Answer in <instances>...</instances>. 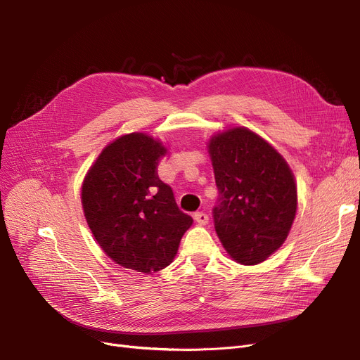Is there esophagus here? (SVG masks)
I'll return each instance as SVG.
<instances>
[{
    "label": "esophagus",
    "mask_w": 360,
    "mask_h": 360,
    "mask_svg": "<svg viewBox=\"0 0 360 360\" xmlns=\"http://www.w3.org/2000/svg\"><path fill=\"white\" fill-rule=\"evenodd\" d=\"M194 219H195V221H197L198 224H207V221H209V216H207V214L202 213V212H197V213L194 214Z\"/></svg>",
    "instance_id": "34e87169"
}]
</instances>
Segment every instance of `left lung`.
<instances>
[{"mask_svg": "<svg viewBox=\"0 0 360 360\" xmlns=\"http://www.w3.org/2000/svg\"><path fill=\"white\" fill-rule=\"evenodd\" d=\"M219 190L216 233L243 266L266 261L286 240L297 209V188L288 162L254 131L233 127L209 141Z\"/></svg>", "mask_w": 360, "mask_h": 360, "instance_id": "8db88e82", "label": "left lung"}]
</instances>
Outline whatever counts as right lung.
<instances>
[{
    "instance_id": "1",
    "label": "right lung",
    "mask_w": 360,
    "mask_h": 360,
    "mask_svg": "<svg viewBox=\"0 0 360 360\" xmlns=\"http://www.w3.org/2000/svg\"><path fill=\"white\" fill-rule=\"evenodd\" d=\"M167 148L144 132L109 143L82 185L89 228L103 252L125 269L150 274L174 261L193 217L158 176Z\"/></svg>"
}]
</instances>
